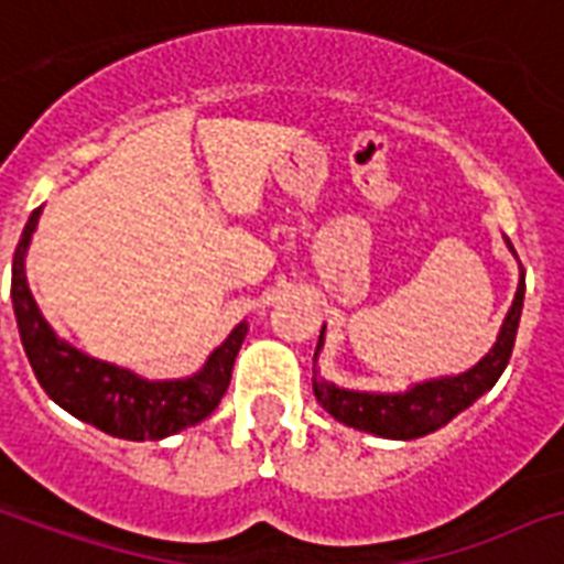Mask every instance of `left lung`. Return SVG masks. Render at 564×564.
<instances>
[{
	"label": "left lung",
	"instance_id": "8db88e82",
	"mask_svg": "<svg viewBox=\"0 0 564 564\" xmlns=\"http://www.w3.org/2000/svg\"><path fill=\"white\" fill-rule=\"evenodd\" d=\"M506 247H509L514 256V247L509 238H506ZM523 291H527V282H523L521 268V279H518V291H514L512 308L506 314L495 347H491L474 368L459 373V377L426 379V382H417V386H412L409 391H400V394H373V391H347V388H338L335 382H326V379L317 373V368H314L312 388L314 397H317V403H321L335 421L344 423V426L370 432V435H379V438L412 441L441 430L444 423H449L456 414L465 412L477 397L491 391L497 379H500V373L506 370V365H509V356H512L514 347V335H518V323H521ZM323 329H326V326H323ZM323 329L321 341H317V350H314V361H317V356H321L323 350Z\"/></svg>",
	"mask_w": 564,
	"mask_h": 564
}]
</instances>
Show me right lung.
I'll use <instances>...</instances> for the list:
<instances>
[{
  "label": "right lung",
  "mask_w": 564,
  "mask_h": 564,
  "mask_svg": "<svg viewBox=\"0 0 564 564\" xmlns=\"http://www.w3.org/2000/svg\"><path fill=\"white\" fill-rule=\"evenodd\" d=\"M37 220H41V208H34L17 243L11 300H14L20 341L43 391L73 417L94 423L96 430L126 441H161L205 421L229 388L235 356L247 338V323H238L229 332V338L208 356L203 370L187 379L150 382L132 370L90 359L67 341H61L29 291L25 252Z\"/></svg>",
  "instance_id": "add662e5"
}]
</instances>
